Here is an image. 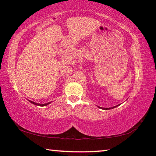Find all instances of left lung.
I'll use <instances>...</instances> for the list:
<instances>
[{
  "label": "left lung",
  "instance_id": "obj_1",
  "mask_svg": "<svg viewBox=\"0 0 156 156\" xmlns=\"http://www.w3.org/2000/svg\"><path fill=\"white\" fill-rule=\"evenodd\" d=\"M116 106H117V105H116ZM116 106H115V107H113V108H102V109H104V110H110V109H112V108H116Z\"/></svg>",
  "mask_w": 156,
  "mask_h": 156
}]
</instances>
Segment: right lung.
<instances>
[{"instance_id":"obj_1","label":"right lung","mask_w":156,"mask_h":156,"mask_svg":"<svg viewBox=\"0 0 156 156\" xmlns=\"http://www.w3.org/2000/svg\"><path fill=\"white\" fill-rule=\"evenodd\" d=\"M30 102V103H33V104H34V105H39V106H45V105H48L49 103H44V104H39V103H34V102H33V101H29Z\"/></svg>"}]
</instances>
